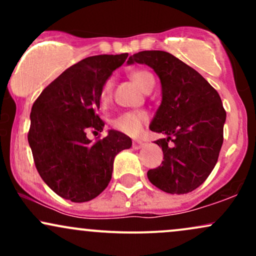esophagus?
Here are the masks:
<instances>
[{"mask_svg":"<svg viewBox=\"0 0 256 256\" xmlns=\"http://www.w3.org/2000/svg\"><path fill=\"white\" fill-rule=\"evenodd\" d=\"M143 146H144V143L140 142V140H134V143H132V148L134 149H140L143 148Z\"/></svg>","mask_w":256,"mask_h":256,"instance_id":"esophagus-1","label":"esophagus"}]
</instances>
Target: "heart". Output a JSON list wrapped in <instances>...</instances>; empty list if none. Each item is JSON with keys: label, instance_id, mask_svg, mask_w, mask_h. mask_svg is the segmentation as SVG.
Returning a JSON list of instances; mask_svg holds the SVG:
<instances>
[{"label": "heart", "instance_id": "1", "mask_svg": "<svg viewBox=\"0 0 256 256\" xmlns=\"http://www.w3.org/2000/svg\"><path fill=\"white\" fill-rule=\"evenodd\" d=\"M130 76L134 79V83L144 92H146L148 90H152V88H154L155 79L150 72L146 71V70H134V71L130 73ZM112 85H113L112 79H107L101 91H100V100H101L104 104L110 101ZM146 120H148V116H146L144 112H125V113L120 114L116 118L112 120V126L120 132H124V134H137L142 130L143 125L146 124Z\"/></svg>", "mask_w": 256, "mask_h": 256}]
</instances>
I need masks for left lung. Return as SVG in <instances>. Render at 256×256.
<instances>
[{
  "label": "left lung",
  "instance_id": "left-lung-1",
  "mask_svg": "<svg viewBox=\"0 0 256 256\" xmlns=\"http://www.w3.org/2000/svg\"><path fill=\"white\" fill-rule=\"evenodd\" d=\"M154 70L161 83V104L149 128L165 134L155 140L164 161L149 170L150 183L168 194L195 190L213 171L224 140L226 112L216 90L198 71L162 50H144L128 64Z\"/></svg>",
  "mask_w": 256,
  "mask_h": 256
}]
</instances>
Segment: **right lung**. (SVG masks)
Masks as SVG:
<instances>
[{
	"label": "right lung",
	"mask_w": 256,
	"mask_h": 256,
	"mask_svg": "<svg viewBox=\"0 0 256 256\" xmlns=\"http://www.w3.org/2000/svg\"><path fill=\"white\" fill-rule=\"evenodd\" d=\"M128 54L95 55L67 68L42 91L32 106L28 144L40 178L62 198L86 202L107 188L114 158L131 148L130 137L110 130L98 134L104 122L98 116L100 91Z\"/></svg>",
	"instance_id": "obj_1"
}]
</instances>
